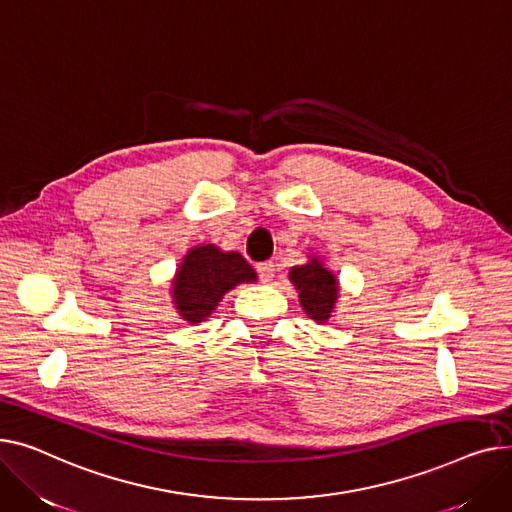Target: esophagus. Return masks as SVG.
<instances>
[{
	"instance_id": "1",
	"label": "esophagus",
	"mask_w": 512,
	"mask_h": 512,
	"mask_svg": "<svg viewBox=\"0 0 512 512\" xmlns=\"http://www.w3.org/2000/svg\"><path fill=\"white\" fill-rule=\"evenodd\" d=\"M256 270H258V277H260V281L262 283H273V279H275V262H270V260H266V262H260L258 266H256Z\"/></svg>"
}]
</instances>
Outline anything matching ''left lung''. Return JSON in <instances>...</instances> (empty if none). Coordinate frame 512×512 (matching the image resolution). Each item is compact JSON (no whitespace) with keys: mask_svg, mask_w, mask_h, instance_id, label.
Returning <instances> with one entry per match:
<instances>
[{"mask_svg":"<svg viewBox=\"0 0 512 512\" xmlns=\"http://www.w3.org/2000/svg\"><path fill=\"white\" fill-rule=\"evenodd\" d=\"M289 281L295 285L299 304L312 320L320 324L330 320L339 299V281L328 268L322 266L320 258L312 256L310 262L293 266L289 270Z\"/></svg>","mask_w":512,"mask_h":512,"instance_id":"1","label":"left lung"}]
</instances>
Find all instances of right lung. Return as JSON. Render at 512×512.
<instances>
[{
  "label": "right lung",
  "instance_id": "1",
  "mask_svg": "<svg viewBox=\"0 0 512 512\" xmlns=\"http://www.w3.org/2000/svg\"><path fill=\"white\" fill-rule=\"evenodd\" d=\"M252 281H256V273L242 254L202 244L192 248L175 270L173 306L184 320L198 324L217 310L229 289Z\"/></svg>",
  "mask_w": 512,
  "mask_h": 512
}]
</instances>
